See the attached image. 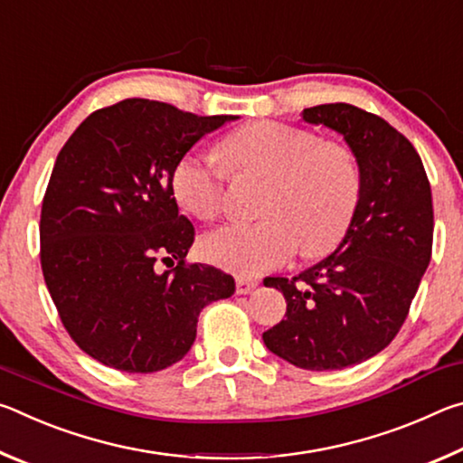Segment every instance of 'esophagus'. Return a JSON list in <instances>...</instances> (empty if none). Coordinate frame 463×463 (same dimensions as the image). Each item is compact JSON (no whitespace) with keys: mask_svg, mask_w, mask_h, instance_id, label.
<instances>
[{"mask_svg":"<svg viewBox=\"0 0 463 463\" xmlns=\"http://www.w3.org/2000/svg\"><path fill=\"white\" fill-rule=\"evenodd\" d=\"M260 286V281L257 279H250V278H237V294H250L253 289Z\"/></svg>","mask_w":463,"mask_h":463,"instance_id":"esophagus-1","label":"esophagus"}]
</instances>
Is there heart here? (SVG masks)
<instances>
[{
    "instance_id": "obj_1",
    "label": "heart",
    "mask_w": 463,
    "mask_h": 463,
    "mask_svg": "<svg viewBox=\"0 0 463 463\" xmlns=\"http://www.w3.org/2000/svg\"><path fill=\"white\" fill-rule=\"evenodd\" d=\"M218 159L187 153L177 161L171 185L194 216L213 221L222 213L231 171L269 177L260 222H231L203 239L213 263L241 276H257L304 257H323L339 245L362 198V174L354 151L320 140L284 122H253L231 132Z\"/></svg>"
}]
</instances>
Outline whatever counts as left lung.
<instances>
[{"label": "left lung", "instance_id": "1", "mask_svg": "<svg viewBox=\"0 0 463 463\" xmlns=\"http://www.w3.org/2000/svg\"><path fill=\"white\" fill-rule=\"evenodd\" d=\"M302 120L343 135L362 174L351 229L326 260L281 289L286 318L263 333L271 354L302 370H343L378 355L404 325L433 247V200L411 140L351 104L307 108Z\"/></svg>", "mask_w": 463, "mask_h": 463}]
</instances>
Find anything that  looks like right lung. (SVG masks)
<instances>
[{"mask_svg":"<svg viewBox=\"0 0 463 463\" xmlns=\"http://www.w3.org/2000/svg\"><path fill=\"white\" fill-rule=\"evenodd\" d=\"M232 120L130 98L90 114L61 148L43 200L41 265L67 333L96 362L165 370L190 351L202 308L234 294L229 273L185 263L194 224L171 185L177 161Z\"/></svg>","mask_w":463,"mask_h":463,"instance_id":"1","label":"right lung"}]
</instances>
